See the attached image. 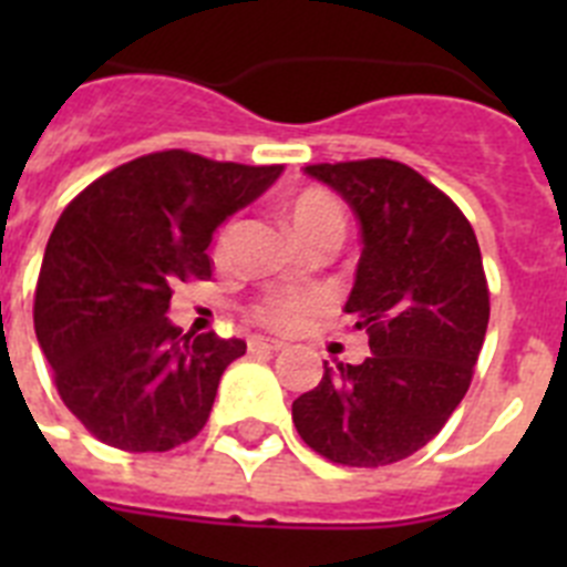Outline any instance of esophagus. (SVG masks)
<instances>
[{"label": "esophagus", "mask_w": 567, "mask_h": 567, "mask_svg": "<svg viewBox=\"0 0 567 567\" xmlns=\"http://www.w3.org/2000/svg\"><path fill=\"white\" fill-rule=\"evenodd\" d=\"M247 346H249V352H278L280 349V343L278 340H272V338H264V334H252V338L247 340Z\"/></svg>", "instance_id": "esophagus-1"}]
</instances>
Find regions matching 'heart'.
Listing matches in <instances>:
<instances>
[{
	"label": "heart",
	"mask_w": 567,
	"mask_h": 567,
	"mask_svg": "<svg viewBox=\"0 0 567 567\" xmlns=\"http://www.w3.org/2000/svg\"><path fill=\"white\" fill-rule=\"evenodd\" d=\"M287 218L300 240H309L320 233H343L346 227L343 207L327 189H303L300 195H295L287 207ZM229 238H233V227L224 229L218 247L227 249ZM309 312H312V300L300 298V295H275V298L264 300L260 307H255V318L275 329L295 327Z\"/></svg>",
	"instance_id": "b5f03b06"
}]
</instances>
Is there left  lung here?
Segmentation results:
<instances>
[{
	"mask_svg": "<svg viewBox=\"0 0 567 567\" xmlns=\"http://www.w3.org/2000/svg\"><path fill=\"white\" fill-rule=\"evenodd\" d=\"M360 224V260L343 312L369 334L360 365L323 363L292 403L309 449L378 468L423 449L465 398L488 329L477 235L457 204L389 158L312 164Z\"/></svg>",
	"mask_w": 567,
	"mask_h": 567,
	"instance_id": "obj_1",
	"label": "left lung"
}]
</instances>
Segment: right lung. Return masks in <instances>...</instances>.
Here are the masks:
<instances>
[{
	"label": "right lung",
	"instance_id": "right-lung-1",
	"mask_svg": "<svg viewBox=\"0 0 567 567\" xmlns=\"http://www.w3.org/2000/svg\"><path fill=\"white\" fill-rule=\"evenodd\" d=\"M284 167L142 155L70 202L50 233L33 327L64 405L122 452H169L202 432L244 340L182 334L175 280L209 278L207 249Z\"/></svg>",
	"mask_w": 567,
	"mask_h": 567
}]
</instances>
